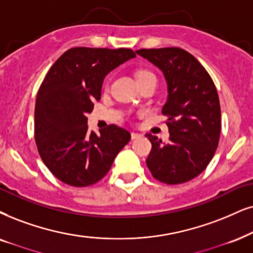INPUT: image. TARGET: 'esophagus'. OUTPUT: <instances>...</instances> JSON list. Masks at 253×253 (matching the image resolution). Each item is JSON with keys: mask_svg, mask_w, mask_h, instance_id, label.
<instances>
[{"mask_svg": "<svg viewBox=\"0 0 253 253\" xmlns=\"http://www.w3.org/2000/svg\"><path fill=\"white\" fill-rule=\"evenodd\" d=\"M130 136H132V140H136V139H140V137H141L142 135H141V134H139V133H132V134H130Z\"/></svg>", "mask_w": 253, "mask_h": 253, "instance_id": "obj_1", "label": "esophagus"}]
</instances>
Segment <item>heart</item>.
<instances>
[{
  "mask_svg": "<svg viewBox=\"0 0 253 253\" xmlns=\"http://www.w3.org/2000/svg\"><path fill=\"white\" fill-rule=\"evenodd\" d=\"M149 77H155L152 72L148 71V70H139L136 72V79L137 81H141V79L149 78Z\"/></svg>",
  "mask_w": 253,
  "mask_h": 253,
  "instance_id": "obj_1",
  "label": "heart"
}]
</instances>
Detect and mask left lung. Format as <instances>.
Masks as SVG:
<instances>
[{"instance_id": "8db88e82", "label": "left lung", "mask_w": 253, "mask_h": 253, "mask_svg": "<svg viewBox=\"0 0 253 253\" xmlns=\"http://www.w3.org/2000/svg\"><path fill=\"white\" fill-rule=\"evenodd\" d=\"M164 72L168 99L162 114L168 117L169 142L152 134L146 160L153 177L166 184H180L198 176L215 155L220 134V105L216 86L202 64L180 47L141 49Z\"/></svg>"}]
</instances>
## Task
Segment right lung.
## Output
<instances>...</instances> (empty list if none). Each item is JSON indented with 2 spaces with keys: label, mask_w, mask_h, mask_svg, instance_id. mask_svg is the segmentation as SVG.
<instances>
[{
  "label": "right lung",
  "mask_w": 253,
  "mask_h": 253,
  "mask_svg": "<svg viewBox=\"0 0 253 253\" xmlns=\"http://www.w3.org/2000/svg\"><path fill=\"white\" fill-rule=\"evenodd\" d=\"M130 49L72 47L47 71L37 92L35 141L44 165L72 187H87L107 174L130 134L108 125L89 132L87 113L100 100L108 72L135 57Z\"/></svg>",
  "instance_id": "obj_1"
}]
</instances>
